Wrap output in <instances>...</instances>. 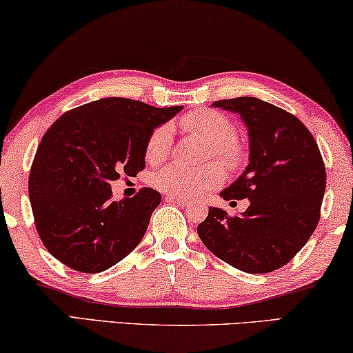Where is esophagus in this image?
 Wrapping results in <instances>:
<instances>
[{"instance_id":"1","label":"esophagus","mask_w":353,"mask_h":353,"mask_svg":"<svg viewBox=\"0 0 353 353\" xmlns=\"http://www.w3.org/2000/svg\"><path fill=\"white\" fill-rule=\"evenodd\" d=\"M166 201H171V203H176L177 206H188V199H185V198H179V196H166Z\"/></svg>"}]
</instances>
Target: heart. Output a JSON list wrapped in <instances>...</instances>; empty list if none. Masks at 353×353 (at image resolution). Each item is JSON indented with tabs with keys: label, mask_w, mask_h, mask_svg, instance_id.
<instances>
[{
	"label": "heart",
	"mask_w": 353,
	"mask_h": 353,
	"mask_svg": "<svg viewBox=\"0 0 353 353\" xmlns=\"http://www.w3.org/2000/svg\"><path fill=\"white\" fill-rule=\"evenodd\" d=\"M183 130L196 133L209 141V155H215L227 166H236L243 159V150L236 136V125L219 110L199 109L179 120ZM171 147V126L160 125L152 131L145 144V160L160 163L166 159ZM223 170L219 161L192 168L182 163H171L154 176V185L172 196H190L220 185Z\"/></svg>",
	"instance_id": "1"
}]
</instances>
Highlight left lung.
I'll list each match as a JSON object with an SVG mask.
<instances>
[{
	"label": "left lung",
	"mask_w": 353,
	"mask_h": 353,
	"mask_svg": "<svg viewBox=\"0 0 353 353\" xmlns=\"http://www.w3.org/2000/svg\"><path fill=\"white\" fill-rule=\"evenodd\" d=\"M212 106L238 112L249 130V166L220 196L247 198L250 206L233 217L209 208L198 234L236 270L276 271L303 249L320 220L327 185L322 154L301 120L274 104L241 97Z\"/></svg>",
	"instance_id": "8db88e82"
}]
</instances>
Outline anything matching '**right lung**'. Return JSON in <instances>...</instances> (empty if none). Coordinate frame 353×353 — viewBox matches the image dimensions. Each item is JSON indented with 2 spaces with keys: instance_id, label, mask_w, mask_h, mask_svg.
Wrapping results in <instances>:
<instances>
[{
  "instance_id": "right-lung-1",
  "label": "right lung",
  "mask_w": 353,
  "mask_h": 353,
  "mask_svg": "<svg viewBox=\"0 0 353 353\" xmlns=\"http://www.w3.org/2000/svg\"><path fill=\"white\" fill-rule=\"evenodd\" d=\"M182 106L103 98L68 110L46 131L28 179L42 244L79 272L106 271L141 243L161 194L144 187L112 201L110 182L145 168V144Z\"/></svg>"
}]
</instances>
